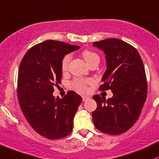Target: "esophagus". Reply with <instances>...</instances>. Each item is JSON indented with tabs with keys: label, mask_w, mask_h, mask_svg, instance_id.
<instances>
[{
	"label": "esophagus",
	"mask_w": 159,
	"mask_h": 159,
	"mask_svg": "<svg viewBox=\"0 0 159 159\" xmlns=\"http://www.w3.org/2000/svg\"><path fill=\"white\" fill-rule=\"evenodd\" d=\"M82 98H83V102H85V101L88 99L89 97H88V96H86V95H83V96H82Z\"/></svg>",
	"instance_id": "1"
}]
</instances>
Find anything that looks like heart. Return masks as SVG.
<instances>
[{
	"label": "heart",
	"instance_id": "obj_1",
	"mask_svg": "<svg viewBox=\"0 0 159 159\" xmlns=\"http://www.w3.org/2000/svg\"><path fill=\"white\" fill-rule=\"evenodd\" d=\"M83 58L86 61L89 65L93 64L95 62L99 63V56L97 53L90 50H85L82 53ZM71 55L70 54H66L63 57L61 61V69L63 71H66L69 66V64L70 62ZM93 81L92 79H83V78H76L73 80L70 83V87L74 89L75 91L80 93H86L88 92V86L93 84Z\"/></svg>",
	"mask_w": 159,
	"mask_h": 159
}]
</instances>
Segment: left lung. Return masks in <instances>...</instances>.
Here are the masks:
<instances>
[{"instance_id": "8db88e82", "label": "left lung", "mask_w": 159, "mask_h": 159, "mask_svg": "<svg viewBox=\"0 0 159 159\" xmlns=\"http://www.w3.org/2000/svg\"><path fill=\"white\" fill-rule=\"evenodd\" d=\"M93 45L106 55L107 70L98 89H111L114 95L107 100L99 95L93 96L97 103L92 113L94 125L105 134H121L134 125L146 100L144 65L134 46L120 39H107Z\"/></svg>"}]
</instances>
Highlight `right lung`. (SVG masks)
I'll list each match as a JSON object with an SVG mask.
<instances>
[{
    "label": "right lung",
    "instance_id": "obj_1",
    "mask_svg": "<svg viewBox=\"0 0 159 159\" xmlns=\"http://www.w3.org/2000/svg\"><path fill=\"white\" fill-rule=\"evenodd\" d=\"M80 48L65 42L47 40L28 51L19 68L17 96L20 106L32 129L49 139L68 136L82 98L68 91L63 98L53 96L54 86L61 83V61Z\"/></svg>",
    "mask_w": 159,
    "mask_h": 159
}]
</instances>
